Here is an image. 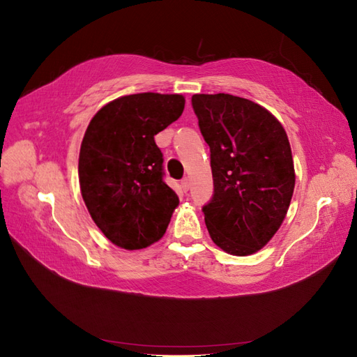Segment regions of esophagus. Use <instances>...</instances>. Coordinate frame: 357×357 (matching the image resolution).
Listing matches in <instances>:
<instances>
[{
  "label": "esophagus",
  "instance_id": "obj_1",
  "mask_svg": "<svg viewBox=\"0 0 357 357\" xmlns=\"http://www.w3.org/2000/svg\"><path fill=\"white\" fill-rule=\"evenodd\" d=\"M189 188H190V181H189V178L188 177H185L181 180V189L185 190V192H188L189 190Z\"/></svg>",
  "mask_w": 357,
  "mask_h": 357
}]
</instances>
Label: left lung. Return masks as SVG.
<instances>
[{
    "instance_id": "8db88e82",
    "label": "left lung",
    "mask_w": 357,
    "mask_h": 357,
    "mask_svg": "<svg viewBox=\"0 0 357 357\" xmlns=\"http://www.w3.org/2000/svg\"><path fill=\"white\" fill-rule=\"evenodd\" d=\"M192 105L210 146L214 195L202 208L215 245L253 255L282 226L295 189L294 158L278 119L229 93H197Z\"/></svg>"
}]
</instances>
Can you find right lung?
<instances>
[{"label": "right lung", "mask_w": 357, "mask_h": 357, "mask_svg": "<svg viewBox=\"0 0 357 357\" xmlns=\"http://www.w3.org/2000/svg\"><path fill=\"white\" fill-rule=\"evenodd\" d=\"M185 109L178 93H134L96 112L79 155V181L92 220L114 245L139 250L164 236L178 205L164 181L155 135Z\"/></svg>", "instance_id": "right-lung-1"}]
</instances>
